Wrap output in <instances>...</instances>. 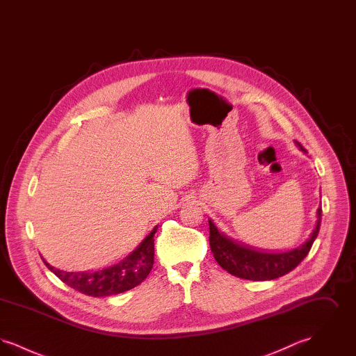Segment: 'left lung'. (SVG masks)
Listing matches in <instances>:
<instances>
[{"mask_svg": "<svg viewBox=\"0 0 356 356\" xmlns=\"http://www.w3.org/2000/svg\"><path fill=\"white\" fill-rule=\"evenodd\" d=\"M300 151L307 152L303 145L295 141ZM322 208L318 209V224L311 237L299 248L286 254H263L247 245H240L229 237L220 234L216 225L209 220V245L216 261L222 270L247 280H272L292 271L309 252L319 234Z\"/></svg>", "mask_w": 356, "mask_h": 356, "instance_id": "obj_1", "label": "left lung"}]
</instances>
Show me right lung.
I'll return each mask as SVG.
<instances>
[{
    "label": "right lung",
    "instance_id": "1",
    "mask_svg": "<svg viewBox=\"0 0 356 356\" xmlns=\"http://www.w3.org/2000/svg\"><path fill=\"white\" fill-rule=\"evenodd\" d=\"M154 229L119 264L97 272H65L47 266L69 287L89 296H109L138 286L152 270L154 259Z\"/></svg>",
    "mask_w": 356,
    "mask_h": 356
}]
</instances>
